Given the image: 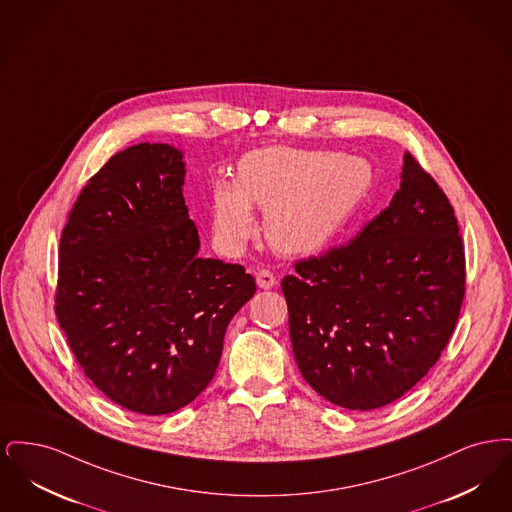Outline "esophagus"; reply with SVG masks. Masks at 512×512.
Returning a JSON list of instances; mask_svg holds the SVG:
<instances>
[{"label":"esophagus","instance_id":"obj_1","mask_svg":"<svg viewBox=\"0 0 512 512\" xmlns=\"http://www.w3.org/2000/svg\"><path fill=\"white\" fill-rule=\"evenodd\" d=\"M255 278H257V286L263 288V290H270L276 284V276L268 268H259L255 272Z\"/></svg>","mask_w":512,"mask_h":512}]
</instances>
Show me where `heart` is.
<instances>
[{
    "mask_svg": "<svg viewBox=\"0 0 512 512\" xmlns=\"http://www.w3.org/2000/svg\"><path fill=\"white\" fill-rule=\"evenodd\" d=\"M372 172L359 157L268 147L247 153L236 182L211 190L215 244L238 253L255 234L253 207L267 211L268 242L282 253H311L351 219L370 188Z\"/></svg>",
    "mask_w": 512,
    "mask_h": 512,
    "instance_id": "b5f03b06",
    "label": "heart"
}]
</instances>
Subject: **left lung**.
<instances>
[{"label":"left lung","mask_w":512,"mask_h":512,"mask_svg":"<svg viewBox=\"0 0 512 512\" xmlns=\"http://www.w3.org/2000/svg\"><path fill=\"white\" fill-rule=\"evenodd\" d=\"M282 280L307 384L351 411L390 405L438 363L466 292L455 211L411 151L390 205Z\"/></svg>","instance_id":"8db88e82"}]
</instances>
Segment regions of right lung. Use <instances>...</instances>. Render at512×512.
<instances>
[{"instance_id": "obj_1", "label": "right lung", "mask_w": 512, "mask_h": 512, "mask_svg": "<svg viewBox=\"0 0 512 512\" xmlns=\"http://www.w3.org/2000/svg\"><path fill=\"white\" fill-rule=\"evenodd\" d=\"M182 153H115L59 242L55 315L84 374L132 413L169 414L213 380L228 322L257 292L242 265L199 259Z\"/></svg>"}]
</instances>
